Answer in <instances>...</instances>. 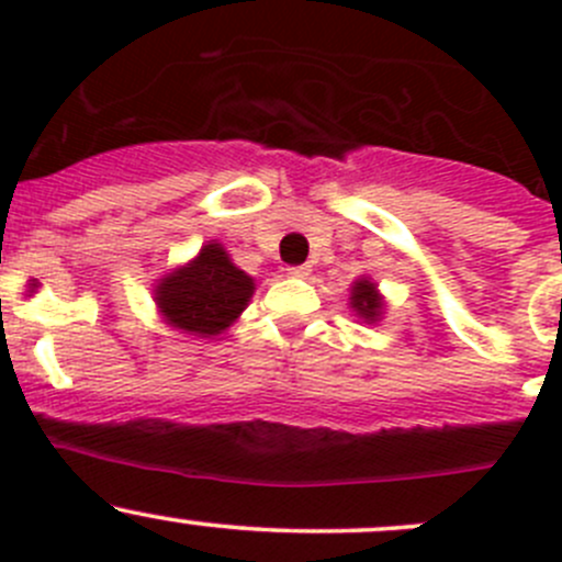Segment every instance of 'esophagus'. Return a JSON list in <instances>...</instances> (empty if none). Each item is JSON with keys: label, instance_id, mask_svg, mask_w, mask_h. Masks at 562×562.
<instances>
[{"label": "esophagus", "instance_id": "obj_1", "mask_svg": "<svg viewBox=\"0 0 562 562\" xmlns=\"http://www.w3.org/2000/svg\"><path fill=\"white\" fill-rule=\"evenodd\" d=\"M288 274H291V277H302V280H304V277L313 274V269H310L307 263H304V266H288Z\"/></svg>", "mask_w": 562, "mask_h": 562}]
</instances>
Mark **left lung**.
<instances>
[{
  "mask_svg": "<svg viewBox=\"0 0 562 562\" xmlns=\"http://www.w3.org/2000/svg\"><path fill=\"white\" fill-rule=\"evenodd\" d=\"M350 307L364 323L381 321L383 296L378 293V285L370 277H361V280L353 282V288H350Z\"/></svg>",
  "mask_w": 562,
  "mask_h": 562,
  "instance_id": "1",
  "label": "left lung"
}]
</instances>
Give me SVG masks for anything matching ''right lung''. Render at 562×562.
Wrapping results in <instances>:
<instances>
[{"label": "right lung", "instance_id": "right-lung-1", "mask_svg": "<svg viewBox=\"0 0 562 562\" xmlns=\"http://www.w3.org/2000/svg\"><path fill=\"white\" fill-rule=\"evenodd\" d=\"M255 282L234 266L223 245L209 241L190 263L162 277L155 302L168 326L195 337H217L245 313Z\"/></svg>", "mask_w": 562, "mask_h": 562}]
</instances>
